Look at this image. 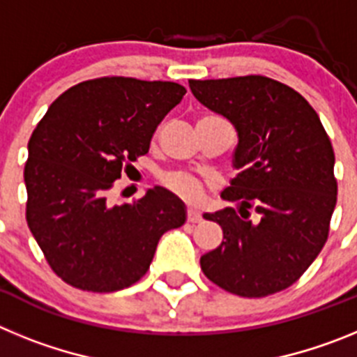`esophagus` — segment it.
I'll list each match as a JSON object with an SVG mask.
<instances>
[{
  "instance_id": "esophagus-1",
  "label": "esophagus",
  "mask_w": 357,
  "mask_h": 357,
  "mask_svg": "<svg viewBox=\"0 0 357 357\" xmlns=\"http://www.w3.org/2000/svg\"><path fill=\"white\" fill-rule=\"evenodd\" d=\"M202 220V216H200V213H198V211H195V209H188V222H191V223H198Z\"/></svg>"
}]
</instances>
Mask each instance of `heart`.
<instances>
[{"instance_id":"obj_1","label":"heart","mask_w":357,"mask_h":357,"mask_svg":"<svg viewBox=\"0 0 357 357\" xmlns=\"http://www.w3.org/2000/svg\"><path fill=\"white\" fill-rule=\"evenodd\" d=\"M164 188H168L172 193L181 197L185 202H197L200 200L204 189L198 178L184 172H168L160 176Z\"/></svg>"}]
</instances>
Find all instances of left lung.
Here are the masks:
<instances>
[{
	"mask_svg": "<svg viewBox=\"0 0 357 357\" xmlns=\"http://www.w3.org/2000/svg\"><path fill=\"white\" fill-rule=\"evenodd\" d=\"M198 102L238 130L234 166L222 193L239 207L204 218L223 230L200 257L207 279L248 298L289 288L329 238L338 182L334 150L314 109L286 84L261 75L189 80Z\"/></svg>",
	"mask_w": 357,
	"mask_h": 357,
	"instance_id": "left-lung-1",
	"label": "left lung"
}]
</instances>
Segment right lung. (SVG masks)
<instances>
[{"instance_id": "right-lung-1", "label": "right lung", "mask_w": 357, "mask_h": 357, "mask_svg": "<svg viewBox=\"0 0 357 357\" xmlns=\"http://www.w3.org/2000/svg\"><path fill=\"white\" fill-rule=\"evenodd\" d=\"M185 87L175 82L102 77L73 85L50 105L28 141L26 222L53 272L84 291L135 284L160 236L184 225L168 189L112 206L121 173L146 155L151 135Z\"/></svg>"}]
</instances>
